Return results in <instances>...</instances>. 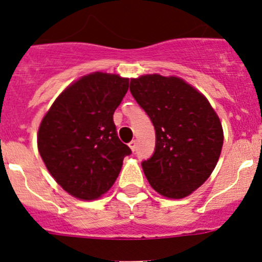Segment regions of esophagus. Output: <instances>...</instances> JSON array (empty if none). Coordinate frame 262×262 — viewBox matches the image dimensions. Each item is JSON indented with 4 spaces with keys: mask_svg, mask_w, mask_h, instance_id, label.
<instances>
[{
    "mask_svg": "<svg viewBox=\"0 0 262 262\" xmlns=\"http://www.w3.org/2000/svg\"><path fill=\"white\" fill-rule=\"evenodd\" d=\"M129 147H130V149L133 150V152H136V149H137V142H136V140H132V142L129 143Z\"/></svg>",
    "mask_w": 262,
    "mask_h": 262,
    "instance_id": "obj_1",
    "label": "esophagus"
}]
</instances>
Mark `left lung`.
Segmentation results:
<instances>
[{
  "label": "left lung",
  "instance_id": "left-lung-1",
  "mask_svg": "<svg viewBox=\"0 0 262 262\" xmlns=\"http://www.w3.org/2000/svg\"><path fill=\"white\" fill-rule=\"evenodd\" d=\"M130 93L156 129V148L142 168L162 196L183 198L205 183L216 167L224 132L211 104L180 78L144 75Z\"/></svg>",
  "mask_w": 262,
  "mask_h": 262
}]
</instances>
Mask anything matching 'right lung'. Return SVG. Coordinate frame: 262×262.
Instances as JSON below:
<instances>
[{
  "instance_id": "right-lung-1",
  "label": "right lung",
  "mask_w": 262,
  "mask_h": 262,
  "mask_svg": "<svg viewBox=\"0 0 262 262\" xmlns=\"http://www.w3.org/2000/svg\"><path fill=\"white\" fill-rule=\"evenodd\" d=\"M129 79L94 73L59 95L40 124L37 147L55 181L71 196L95 200L119 176L132 153L117 133L113 114Z\"/></svg>"
}]
</instances>
